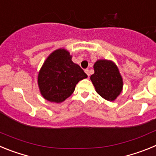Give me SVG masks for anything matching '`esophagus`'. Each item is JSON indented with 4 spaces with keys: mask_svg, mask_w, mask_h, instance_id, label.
I'll use <instances>...</instances> for the list:
<instances>
[{
    "mask_svg": "<svg viewBox=\"0 0 156 156\" xmlns=\"http://www.w3.org/2000/svg\"><path fill=\"white\" fill-rule=\"evenodd\" d=\"M85 73H87V75L88 78L90 77V72H89V69H85Z\"/></svg>",
    "mask_w": 156,
    "mask_h": 156,
    "instance_id": "34e87169",
    "label": "esophagus"
}]
</instances>
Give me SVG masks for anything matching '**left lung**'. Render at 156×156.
Returning <instances> with one entry per match:
<instances>
[{
  "mask_svg": "<svg viewBox=\"0 0 156 156\" xmlns=\"http://www.w3.org/2000/svg\"><path fill=\"white\" fill-rule=\"evenodd\" d=\"M94 73L90 79L96 92L105 100L115 101L123 87L122 76L116 65L111 60L99 59L94 64Z\"/></svg>",
  "mask_w": 156,
  "mask_h": 156,
  "instance_id": "left-lung-1",
  "label": "left lung"
}]
</instances>
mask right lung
<instances>
[{"mask_svg": "<svg viewBox=\"0 0 156 156\" xmlns=\"http://www.w3.org/2000/svg\"><path fill=\"white\" fill-rule=\"evenodd\" d=\"M87 77L79 65L72 61V55L64 48L49 55L37 77L40 92L48 101L61 103L75 90L78 82Z\"/></svg>", "mask_w": 156, "mask_h": 156, "instance_id": "1", "label": "right lung"}]
</instances>
